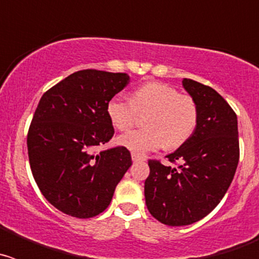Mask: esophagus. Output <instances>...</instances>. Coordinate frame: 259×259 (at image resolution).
<instances>
[{
    "label": "esophagus",
    "instance_id": "1",
    "mask_svg": "<svg viewBox=\"0 0 259 259\" xmlns=\"http://www.w3.org/2000/svg\"><path fill=\"white\" fill-rule=\"evenodd\" d=\"M132 161L134 162H139V161H146V157L145 155H141V154H137V153H132Z\"/></svg>",
    "mask_w": 259,
    "mask_h": 259
}]
</instances>
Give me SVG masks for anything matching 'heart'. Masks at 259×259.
<instances>
[{"label": "heart", "instance_id": "1", "mask_svg": "<svg viewBox=\"0 0 259 259\" xmlns=\"http://www.w3.org/2000/svg\"><path fill=\"white\" fill-rule=\"evenodd\" d=\"M148 112L144 122L146 128L119 136V145L137 154L157 150L163 145L175 149L188 140L197 127L198 106L193 98L158 81L137 87L131 101L123 95H115L106 105L110 122L119 131L132 128L139 114Z\"/></svg>", "mask_w": 259, "mask_h": 259}]
</instances>
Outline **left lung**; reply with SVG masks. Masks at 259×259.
<instances>
[{
	"label": "left lung",
	"instance_id": "1",
	"mask_svg": "<svg viewBox=\"0 0 259 259\" xmlns=\"http://www.w3.org/2000/svg\"><path fill=\"white\" fill-rule=\"evenodd\" d=\"M183 87L198 106L193 135L166 155L179 164L148 162L145 202L150 214L167 226H188L205 218L230 188L239 163L237 116L217 91L192 79Z\"/></svg>",
	"mask_w": 259,
	"mask_h": 259
}]
</instances>
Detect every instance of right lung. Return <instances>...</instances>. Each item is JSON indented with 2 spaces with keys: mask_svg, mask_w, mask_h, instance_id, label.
<instances>
[{
  "mask_svg": "<svg viewBox=\"0 0 259 259\" xmlns=\"http://www.w3.org/2000/svg\"><path fill=\"white\" fill-rule=\"evenodd\" d=\"M128 83L123 72L81 70L41 97L27 135L29 166L42 196L59 211L81 219L98 215L131 167L124 146L97 152L114 135L107 102Z\"/></svg>",
  "mask_w": 259,
  "mask_h": 259,
  "instance_id": "1",
  "label": "right lung"
}]
</instances>
